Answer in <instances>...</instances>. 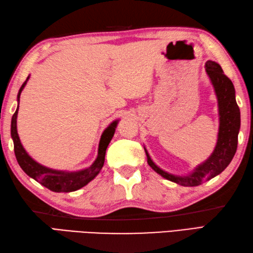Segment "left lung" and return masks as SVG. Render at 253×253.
<instances>
[{"instance_id":"left-lung-1","label":"left lung","mask_w":253,"mask_h":253,"mask_svg":"<svg viewBox=\"0 0 253 253\" xmlns=\"http://www.w3.org/2000/svg\"><path fill=\"white\" fill-rule=\"evenodd\" d=\"M206 71L211 79L215 90L218 102L219 113V129L216 147L214 149L206 162L199 165L198 168L188 176H176L158 168L146 151L148 164L164 178L181 186H198L221 174L232 162L237 150L238 132L240 129V110L235 98V88L226 75L223 73L222 67L217 63L208 61L206 63Z\"/></svg>"}]
</instances>
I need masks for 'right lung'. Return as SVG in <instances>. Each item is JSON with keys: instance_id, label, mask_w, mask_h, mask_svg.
<instances>
[{"instance_id": "add662e5", "label": "right lung", "mask_w": 253, "mask_h": 253, "mask_svg": "<svg viewBox=\"0 0 253 253\" xmlns=\"http://www.w3.org/2000/svg\"><path fill=\"white\" fill-rule=\"evenodd\" d=\"M29 79V76L27 77L26 82L21 85L17 100L19 102L20 93L23 91L24 87L27 84V80ZM18 107L17 110L14 113L12 117V125H10V133H12V138L14 141V151L16 159H17V162L25 173L28 175L31 178H34L38 182H40L42 186L46 187L47 189H50L54 192H72L76 191L80 188H83L92 180L94 177L100 173L101 169L103 168L104 164V159H105V152L106 148L111 142L113 136H114L115 128L117 126L118 121H114L111 125L106 128L103 131L100 139L99 143V150H98V157H96L93 164L89 166L88 169L78 170V171H63V170H56L52 169L49 168H45V166L37 163L35 160H32L28 153L26 152L24 147L21 146L20 139L17 133V113H18Z\"/></svg>"}]
</instances>
